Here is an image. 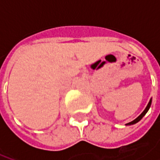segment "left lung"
Wrapping results in <instances>:
<instances>
[{
  "instance_id": "8db88e82",
  "label": "left lung",
  "mask_w": 160,
  "mask_h": 160,
  "mask_svg": "<svg viewBox=\"0 0 160 160\" xmlns=\"http://www.w3.org/2000/svg\"><path fill=\"white\" fill-rule=\"evenodd\" d=\"M151 104H152V98L150 99V101H149V103H148V104L147 105V107H146V109L144 110V111H143V112H142V113H141V114L137 118H135L134 121H132V122H128V123H127L126 125H132V124H134V123H136V122H138L139 121L141 120V118L144 117L145 115L147 114V112H148V110H149V108H150V106H151Z\"/></svg>"
}]
</instances>
